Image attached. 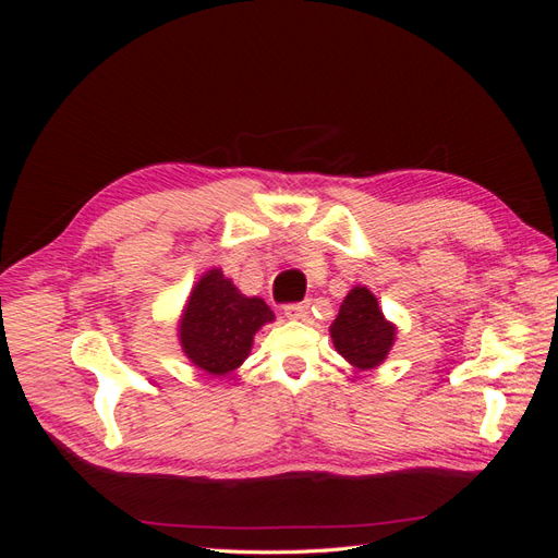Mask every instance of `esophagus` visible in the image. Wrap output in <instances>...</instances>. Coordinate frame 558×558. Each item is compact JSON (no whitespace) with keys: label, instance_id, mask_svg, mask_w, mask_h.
I'll use <instances>...</instances> for the list:
<instances>
[{"label":"esophagus","instance_id":"1","mask_svg":"<svg viewBox=\"0 0 558 558\" xmlns=\"http://www.w3.org/2000/svg\"><path fill=\"white\" fill-rule=\"evenodd\" d=\"M283 314L289 318H307L310 316V300L305 302H291V305L283 307Z\"/></svg>","mask_w":558,"mask_h":558}]
</instances>
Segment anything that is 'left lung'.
Masks as SVG:
<instances>
[{"instance_id": "8db88e82", "label": "left lung", "mask_w": 558, "mask_h": 558, "mask_svg": "<svg viewBox=\"0 0 558 558\" xmlns=\"http://www.w3.org/2000/svg\"><path fill=\"white\" fill-rule=\"evenodd\" d=\"M332 344L361 369L379 365L396 340V328L384 318L377 298L363 286L351 289L330 326Z\"/></svg>"}]
</instances>
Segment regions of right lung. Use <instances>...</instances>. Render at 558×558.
Here are the masks:
<instances>
[{"instance_id":"obj_1","label":"right lung","mask_w":558,"mask_h":558,"mask_svg":"<svg viewBox=\"0 0 558 558\" xmlns=\"http://www.w3.org/2000/svg\"><path fill=\"white\" fill-rule=\"evenodd\" d=\"M275 314L260 298H244L221 269L197 281L179 324L183 353L209 375H228L248 356L253 335Z\"/></svg>"}]
</instances>
